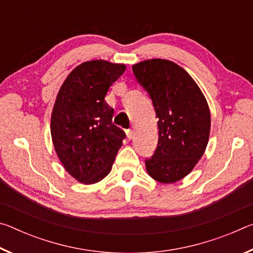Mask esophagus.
<instances>
[{"label": "esophagus", "instance_id": "34e87169", "mask_svg": "<svg viewBox=\"0 0 253 253\" xmlns=\"http://www.w3.org/2000/svg\"><path fill=\"white\" fill-rule=\"evenodd\" d=\"M126 135L128 139H131L134 137V129H127L126 130Z\"/></svg>", "mask_w": 253, "mask_h": 253}]
</instances>
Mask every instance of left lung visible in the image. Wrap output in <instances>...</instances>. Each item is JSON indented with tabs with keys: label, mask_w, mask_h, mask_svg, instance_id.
Segmentation results:
<instances>
[{
	"label": "left lung",
	"mask_w": 253,
	"mask_h": 253,
	"mask_svg": "<svg viewBox=\"0 0 253 253\" xmlns=\"http://www.w3.org/2000/svg\"><path fill=\"white\" fill-rule=\"evenodd\" d=\"M132 71L152 98L158 118V144L146 161L149 176L173 184L190 174L207 149L211 114L194 79L170 60L148 59Z\"/></svg>",
	"instance_id": "8db88e82"
}]
</instances>
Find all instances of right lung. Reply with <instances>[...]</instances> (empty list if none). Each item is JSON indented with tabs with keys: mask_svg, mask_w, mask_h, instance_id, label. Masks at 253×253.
Returning a JSON list of instances; mask_svg holds the SVG:
<instances>
[{
	"mask_svg": "<svg viewBox=\"0 0 253 253\" xmlns=\"http://www.w3.org/2000/svg\"><path fill=\"white\" fill-rule=\"evenodd\" d=\"M124 63L90 60L72 70L59 89L50 130L55 154L76 181L95 184L110 173L126 134L113 124L106 104L108 89L124 71Z\"/></svg>",
	"mask_w": 253,
	"mask_h": 253,
	"instance_id": "right-lung-1",
	"label": "right lung"
}]
</instances>
